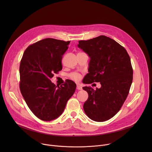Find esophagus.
Masks as SVG:
<instances>
[{
	"instance_id": "esophagus-1",
	"label": "esophagus",
	"mask_w": 152,
	"mask_h": 152,
	"mask_svg": "<svg viewBox=\"0 0 152 152\" xmlns=\"http://www.w3.org/2000/svg\"><path fill=\"white\" fill-rule=\"evenodd\" d=\"M76 89H77V90H82V86H81L80 85L77 84V86H76Z\"/></svg>"
}]
</instances>
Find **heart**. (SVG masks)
Returning <instances> with one entry per match:
<instances>
[{"label": "heart", "instance_id": "1", "mask_svg": "<svg viewBox=\"0 0 152 152\" xmlns=\"http://www.w3.org/2000/svg\"><path fill=\"white\" fill-rule=\"evenodd\" d=\"M71 77H72L73 80H79V79L81 78V76H80L79 74L77 73H73V74L72 75Z\"/></svg>", "mask_w": 152, "mask_h": 152}]
</instances>
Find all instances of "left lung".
Segmentation results:
<instances>
[{
  "instance_id": "obj_1",
  "label": "left lung",
  "mask_w": 152,
  "mask_h": 152,
  "mask_svg": "<svg viewBox=\"0 0 152 152\" xmlns=\"http://www.w3.org/2000/svg\"><path fill=\"white\" fill-rule=\"evenodd\" d=\"M77 47L90 58L84 83L100 82L101 87L82 88L88 94L83 110L90 119L102 122L113 117L126 100L132 83L131 59L117 42L104 35L79 41Z\"/></svg>"
}]
</instances>
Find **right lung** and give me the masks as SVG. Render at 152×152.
I'll return each mask as SVG.
<instances>
[{
	"label": "right lung",
	"instance_id": "obj_1",
	"mask_svg": "<svg viewBox=\"0 0 152 152\" xmlns=\"http://www.w3.org/2000/svg\"><path fill=\"white\" fill-rule=\"evenodd\" d=\"M70 41L45 38L29 46L20 65V89L34 114L43 121L59 117L67 101L73 95L76 85L70 80L56 86L50 80L62 69V56Z\"/></svg>",
	"mask_w": 152,
	"mask_h": 152
}]
</instances>
